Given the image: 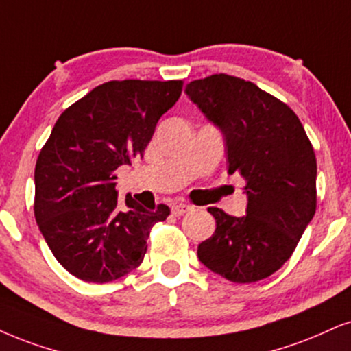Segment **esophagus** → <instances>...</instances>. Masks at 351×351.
<instances>
[{
  "mask_svg": "<svg viewBox=\"0 0 351 351\" xmlns=\"http://www.w3.org/2000/svg\"><path fill=\"white\" fill-rule=\"evenodd\" d=\"M171 210L174 216H184L185 213H189V211L192 210V206L187 205V203H176V205H172Z\"/></svg>",
  "mask_w": 351,
  "mask_h": 351,
  "instance_id": "esophagus-1",
  "label": "esophagus"
}]
</instances>
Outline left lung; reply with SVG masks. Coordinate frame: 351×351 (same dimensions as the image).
<instances>
[{"instance_id": "obj_1", "label": "left lung", "mask_w": 351, "mask_h": 351, "mask_svg": "<svg viewBox=\"0 0 351 351\" xmlns=\"http://www.w3.org/2000/svg\"><path fill=\"white\" fill-rule=\"evenodd\" d=\"M185 93L221 128L229 174L244 177L247 193L242 218L208 208L216 229L198 258L234 283L267 278L291 257L315 213L313 145L295 112L250 81L221 73L192 81Z\"/></svg>"}]
</instances>
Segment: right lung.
Listing matches in <instances>:
<instances>
[{"label": "right lung", "mask_w": 351, "mask_h": 351, "mask_svg": "<svg viewBox=\"0 0 351 351\" xmlns=\"http://www.w3.org/2000/svg\"><path fill=\"white\" fill-rule=\"evenodd\" d=\"M184 81H109L56 120L36 164L34 215L64 270L89 283L130 274L156 223L171 210L119 198L115 171L145 154L158 120L179 101Z\"/></svg>", "instance_id": "obj_1"}]
</instances>
